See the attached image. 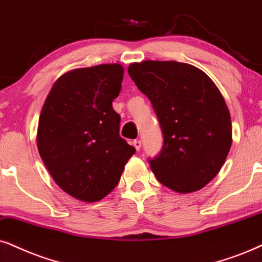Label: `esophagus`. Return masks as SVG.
I'll use <instances>...</instances> for the list:
<instances>
[{"label": "esophagus", "instance_id": "esophagus-1", "mask_svg": "<svg viewBox=\"0 0 262 262\" xmlns=\"http://www.w3.org/2000/svg\"><path fill=\"white\" fill-rule=\"evenodd\" d=\"M133 145H134L135 150L139 151V150H140V147H141V141L140 140H134L133 141Z\"/></svg>", "mask_w": 262, "mask_h": 262}]
</instances>
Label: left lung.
Returning <instances> with one entry per match:
<instances>
[{
	"instance_id": "8db88e82",
	"label": "left lung",
	"mask_w": 262,
	"mask_h": 262,
	"mask_svg": "<svg viewBox=\"0 0 262 262\" xmlns=\"http://www.w3.org/2000/svg\"><path fill=\"white\" fill-rule=\"evenodd\" d=\"M129 76L150 99L163 132V148L152 173L178 193L203 188L216 177L232 145L226 101L196 66L169 61L132 62Z\"/></svg>"
}]
</instances>
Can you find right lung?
<instances>
[{
  "mask_svg": "<svg viewBox=\"0 0 262 262\" xmlns=\"http://www.w3.org/2000/svg\"><path fill=\"white\" fill-rule=\"evenodd\" d=\"M124 69L101 64L62 74L48 93L38 118L37 148L55 184L76 200L93 203L120 181L135 148L120 137L112 101Z\"/></svg>",
  "mask_w": 262,
  "mask_h": 262,
  "instance_id": "1",
  "label": "right lung"
}]
</instances>
